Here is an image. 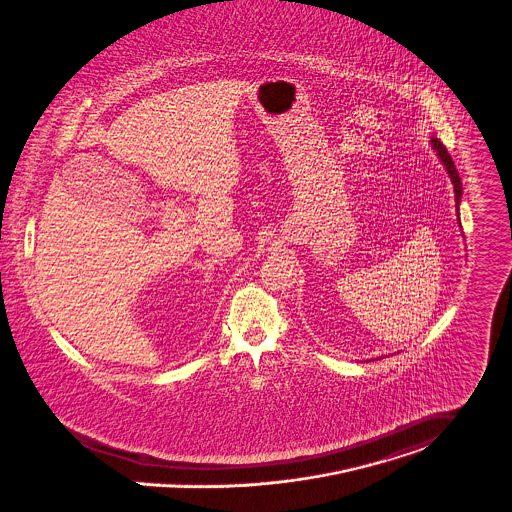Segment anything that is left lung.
<instances>
[{"label":"left lung","instance_id":"8db88e82","mask_svg":"<svg viewBox=\"0 0 512 512\" xmlns=\"http://www.w3.org/2000/svg\"><path fill=\"white\" fill-rule=\"evenodd\" d=\"M432 142V148L436 150V154H438V158H440V162L446 166V172H448V176H450V180H452V184H454V193H456V207L460 205V199H462V180H460V176H458V170H456V166H454V160H452V156L448 154V150H446V146L440 142L438 139H430ZM460 209V207H458ZM460 215V213H458Z\"/></svg>","mask_w":512,"mask_h":512}]
</instances>
